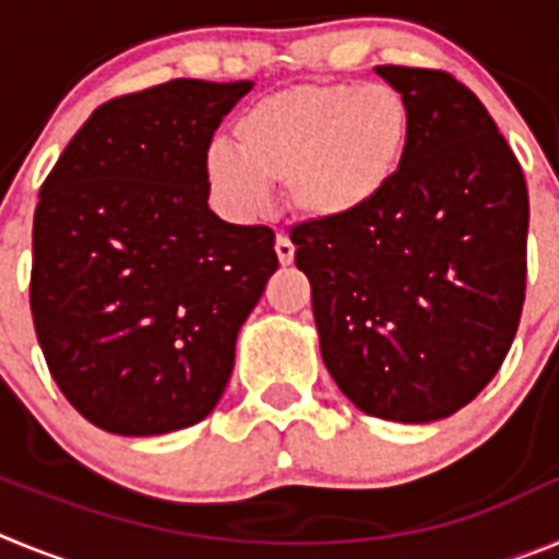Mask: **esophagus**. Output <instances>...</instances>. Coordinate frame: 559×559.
Wrapping results in <instances>:
<instances>
[{"label":"esophagus","instance_id":"esophagus-1","mask_svg":"<svg viewBox=\"0 0 559 559\" xmlns=\"http://www.w3.org/2000/svg\"><path fill=\"white\" fill-rule=\"evenodd\" d=\"M294 251L296 249H294V243H290V237L280 231V235H276V257H280V263L283 265L294 263Z\"/></svg>","mask_w":559,"mask_h":559}]
</instances>
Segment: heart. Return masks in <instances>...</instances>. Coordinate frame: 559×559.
<instances>
[{
  "instance_id": "obj_1",
  "label": "heart",
  "mask_w": 559,
  "mask_h": 559,
  "mask_svg": "<svg viewBox=\"0 0 559 559\" xmlns=\"http://www.w3.org/2000/svg\"><path fill=\"white\" fill-rule=\"evenodd\" d=\"M412 136L406 97L389 83L296 86L257 100L235 122V147L215 142L206 176L231 210L251 215L269 187L310 221H344L397 179Z\"/></svg>"
}]
</instances>
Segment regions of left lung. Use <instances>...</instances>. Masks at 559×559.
Instances as JSON below:
<instances>
[{
  "instance_id": "left-lung-1",
  "label": "left lung",
  "mask_w": 559,
  "mask_h": 559,
  "mask_svg": "<svg viewBox=\"0 0 559 559\" xmlns=\"http://www.w3.org/2000/svg\"><path fill=\"white\" fill-rule=\"evenodd\" d=\"M412 111L397 179L364 212L290 229L322 358L360 412L451 417L481 392L521 322L530 192L471 88L442 69L378 67Z\"/></svg>"
}]
</instances>
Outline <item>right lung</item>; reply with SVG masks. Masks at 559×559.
I'll list each match as a JSON object with an SVG mask.
<instances>
[{
	"label": "right lung",
	"mask_w": 559,
	"mask_h": 559,
	"mask_svg": "<svg viewBox=\"0 0 559 559\" xmlns=\"http://www.w3.org/2000/svg\"><path fill=\"white\" fill-rule=\"evenodd\" d=\"M251 81H167L92 111L44 179L29 310L49 374L97 428L179 431L215 408L280 260L210 210L206 153Z\"/></svg>",
	"instance_id": "1"
}]
</instances>
